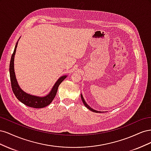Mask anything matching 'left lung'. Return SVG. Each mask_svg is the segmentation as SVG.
Here are the masks:
<instances>
[{
	"label": "left lung",
	"instance_id": "1",
	"mask_svg": "<svg viewBox=\"0 0 151 151\" xmlns=\"http://www.w3.org/2000/svg\"><path fill=\"white\" fill-rule=\"evenodd\" d=\"M81 99H82V101H83V103H84V106L88 108V109H89L90 111H93V112H95V113H104V112H106V111H97V110H95V109H94L93 108H91L89 105L86 103V101H85V99H84V98H83V96L82 95V94H81Z\"/></svg>",
	"mask_w": 151,
	"mask_h": 151
}]
</instances>
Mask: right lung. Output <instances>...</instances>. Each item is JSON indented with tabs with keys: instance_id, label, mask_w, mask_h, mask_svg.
<instances>
[{
	"instance_id": "right-lung-1",
	"label": "right lung",
	"mask_w": 151,
	"mask_h": 151,
	"mask_svg": "<svg viewBox=\"0 0 151 151\" xmlns=\"http://www.w3.org/2000/svg\"><path fill=\"white\" fill-rule=\"evenodd\" d=\"M19 39L18 40V41L19 40ZM18 41L16 44L14 50V52L12 55L9 65L10 78L13 93L19 101L29 107L34 108H42L46 107L52 102L54 98L55 97L57 94L59 85L66 78L67 76L65 75L59 77L58 80L56 81V83L53 85L52 89L50 91L49 93L44 96H38L32 95L26 93L25 91H24L20 88L19 85L18 84L14 72V57L16 52V48L17 47Z\"/></svg>"
}]
</instances>
